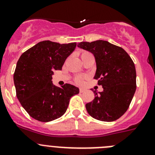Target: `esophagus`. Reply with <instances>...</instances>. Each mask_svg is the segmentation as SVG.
<instances>
[{"label": "esophagus", "mask_w": 155, "mask_h": 155, "mask_svg": "<svg viewBox=\"0 0 155 155\" xmlns=\"http://www.w3.org/2000/svg\"><path fill=\"white\" fill-rule=\"evenodd\" d=\"M85 91H86V89H85V87H80V88H79V92H80V93H83Z\"/></svg>", "instance_id": "1"}]
</instances>
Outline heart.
Returning <instances> with one entry per match:
<instances>
[{"instance_id":"1","label":"heart","mask_w":155,"mask_h":155,"mask_svg":"<svg viewBox=\"0 0 155 155\" xmlns=\"http://www.w3.org/2000/svg\"><path fill=\"white\" fill-rule=\"evenodd\" d=\"M79 54H80V57L81 58H82V60L83 61L84 59L86 58L87 57H88V56H91L92 55L91 54L90 52H88V51H82L79 52ZM76 82L78 84H81L82 82V79L81 77H78L76 79Z\"/></svg>"}]
</instances>
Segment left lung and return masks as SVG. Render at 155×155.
Here are the masks:
<instances>
[{"label": "left lung", "instance_id": "left-lung-1", "mask_svg": "<svg viewBox=\"0 0 155 155\" xmlns=\"http://www.w3.org/2000/svg\"><path fill=\"white\" fill-rule=\"evenodd\" d=\"M77 46L94 54V78L104 88L101 92L94 91V99L85 105L87 113L102 121L118 119L127 110L137 88L134 61L124 49L105 40L81 42Z\"/></svg>", "mask_w": 155, "mask_h": 155}]
</instances>
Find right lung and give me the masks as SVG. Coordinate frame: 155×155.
I'll use <instances>...</instances> for the list:
<instances>
[{
  "mask_svg": "<svg viewBox=\"0 0 155 155\" xmlns=\"http://www.w3.org/2000/svg\"><path fill=\"white\" fill-rule=\"evenodd\" d=\"M76 43L60 44L49 40L38 43L25 51L13 75L16 96L26 112L37 121L48 122L61 117L71 97L79 93L70 84L61 87L52 83V75L61 70Z\"/></svg>",
  "mask_w": 155,
  "mask_h": 155,
  "instance_id": "obj_1",
  "label": "right lung"
}]
</instances>
